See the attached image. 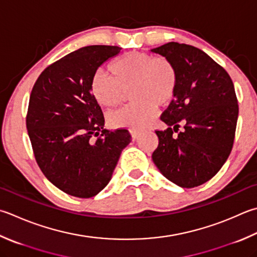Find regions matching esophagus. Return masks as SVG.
Segmentation results:
<instances>
[{
	"label": "esophagus",
	"instance_id": "1",
	"mask_svg": "<svg viewBox=\"0 0 257 257\" xmlns=\"http://www.w3.org/2000/svg\"><path fill=\"white\" fill-rule=\"evenodd\" d=\"M131 135H132V139L133 140H138V138L141 135V132H139V131H134L132 130L131 131Z\"/></svg>",
	"mask_w": 257,
	"mask_h": 257
}]
</instances>
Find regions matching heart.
Segmentation results:
<instances>
[{
  "mask_svg": "<svg viewBox=\"0 0 257 257\" xmlns=\"http://www.w3.org/2000/svg\"><path fill=\"white\" fill-rule=\"evenodd\" d=\"M112 76L98 69L90 79V90L105 107L119 105L130 90L133 103L108 116L113 127L140 131L154 119L157 106L164 107L173 100L178 88V71L166 57L152 53L127 52L109 66Z\"/></svg>",
  "mask_w": 257,
  "mask_h": 257,
  "instance_id": "heart-1",
  "label": "heart"
}]
</instances>
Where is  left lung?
Here are the masks:
<instances>
[{
    "label": "left lung",
    "instance_id": "left-lung-1",
    "mask_svg": "<svg viewBox=\"0 0 257 257\" xmlns=\"http://www.w3.org/2000/svg\"><path fill=\"white\" fill-rule=\"evenodd\" d=\"M152 51L171 60L178 71L176 98L160 117L168 128L156 131L159 144L152 160L173 183L195 188L220 170L233 149L238 117L234 84L196 47L169 42Z\"/></svg>",
    "mask_w": 257,
    "mask_h": 257
}]
</instances>
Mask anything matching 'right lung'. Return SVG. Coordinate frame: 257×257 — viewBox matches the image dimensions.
Instances as JSON below:
<instances>
[{"label": "right lung", "instance_id": "obj_1", "mask_svg": "<svg viewBox=\"0 0 257 257\" xmlns=\"http://www.w3.org/2000/svg\"><path fill=\"white\" fill-rule=\"evenodd\" d=\"M120 51L116 46H87L43 70L29 100L27 128L42 173L61 191L90 198L107 186L122 150L125 128H104V114L91 94L98 67Z\"/></svg>", "mask_w": 257, "mask_h": 257}]
</instances>
